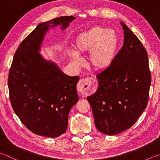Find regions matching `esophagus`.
<instances>
[{
	"mask_svg": "<svg viewBox=\"0 0 160 160\" xmlns=\"http://www.w3.org/2000/svg\"><path fill=\"white\" fill-rule=\"evenodd\" d=\"M96 84L92 81V78H85L81 79L78 85V90L82 94L85 95H90L95 91Z\"/></svg>",
	"mask_w": 160,
	"mask_h": 160,
	"instance_id": "1",
	"label": "esophagus"
}]
</instances>
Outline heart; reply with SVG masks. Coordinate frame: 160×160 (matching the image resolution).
<instances>
[{"mask_svg":"<svg viewBox=\"0 0 160 160\" xmlns=\"http://www.w3.org/2000/svg\"><path fill=\"white\" fill-rule=\"evenodd\" d=\"M119 47V36L114 30L95 26L80 33L74 42V49L68 52L70 58L77 65L81 64L79 54L89 53V64L93 70H107L115 60Z\"/></svg>","mask_w":160,"mask_h":160,"instance_id":"1","label":"heart"}]
</instances>
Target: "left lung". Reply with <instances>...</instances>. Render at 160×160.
Wrapping results in <instances>:
<instances>
[{
  "label": "left lung",
  "instance_id": "8db88e82",
  "mask_svg": "<svg viewBox=\"0 0 160 160\" xmlns=\"http://www.w3.org/2000/svg\"><path fill=\"white\" fill-rule=\"evenodd\" d=\"M124 44L109 68L97 75L99 87L87 98L99 132L116 135L130 128L145 110L151 83L148 57L122 22Z\"/></svg>",
  "mask_w": 160,
  "mask_h": 160
}]
</instances>
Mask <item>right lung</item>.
<instances>
[{"label":"right lung","instance_id":"obj_1","mask_svg":"<svg viewBox=\"0 0 160 160\" xmlns=\"http://www.w3.org/2000/svg\"><path fill=\"white\" fill-rule=\"evenodd\" d=\"M76 18L60 17L40 23L22 42L9 72L8 88L13 110L30 131L55 138L66 131L68 114L79 100L78 76L70 77L39 53L49 28L65 30Z\"/></svg>","mask_w":160,"mask_h":160}]
</instances>
